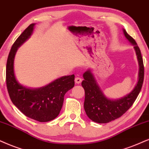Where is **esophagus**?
<instances>
[{
    "mask_svg": "<svg viewBox=\"0 0 149 149\" xmlns=\"http://www.w3.org/2000/svg\"><path fill=\"white\" fill-rule=\"evenodd\" d=\"M82 78H80V77H76V78H75V82H76V84H80L81 82H82Z\"/></svg>",
    "mask_w": 149,
    "mask_h": 149,
    "instance_id": "esophagus-1",
    "label": "esophagus"
}]
</instances>
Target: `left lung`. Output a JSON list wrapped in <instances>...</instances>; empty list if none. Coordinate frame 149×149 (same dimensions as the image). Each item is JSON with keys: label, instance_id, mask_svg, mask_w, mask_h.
I'll return each instance as SVG.
<instances>
[{"label": "left lung", "instance_id": "8db88e82", "mask_svg": "<svg viewBox=\"0 0 149 149\" xmlns=\"http://www.w3.org/2000/svg\"><path fill=\"white\" fill-rule=\"evenodd\" d=\"M124 34L131 44L134 45L139 67V79L137 85L129 94L121 99L112 100L105 97L88 69L83 74L82 86L84 89V108L86 115L92 121L97 123H108L115 120L129 110L138 96L142 88L144 76V67L142 54L135 40L124 29Z\"/></svg>", "mask_w": 149, "mask_h": 149}]
</instances>
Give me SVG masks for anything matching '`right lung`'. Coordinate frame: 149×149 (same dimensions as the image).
<instances>
[{"mask_svg": "<svg viewBox=\"0 0 149 149\" xmlns=\"http://www.w3.org/2000/svg\"><path fill=\"white\" fill-rule=\"evenodd\" d=\"M34 24H31L13 44L6 66V84L11 100L28 118L40 122L55 119L63 107L64 96L74 86V75L63 76L44 87L31 89L22 86L14 76V60L18 47L32 33Z\"/></svg>", "mask_w": 149, "mask_h": 149, "instance_id": "obj_1", "label": "right lung"}]
</instances>
